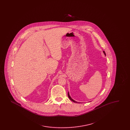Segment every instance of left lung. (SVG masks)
<instances>
[{
  "mask_svg": "<svg viewBox=\"0 0 130 130\" xmlns=\"http://www.w3.org/2000/svg\"><path fill=\"white\" fill-rule=\"evenodd\" d=\"M103 53H104V54H105V55H106V54H105V52L104 51H103ZM68 97H69V98L71 100H72V101H73L74 102H75V103H77V102H76V101H75V100H73V99H72L71 98V96H70V94H69V92H68Z\"/></svg>",
  "mask_w": 130,
  "mask_h": 130,
  "instance_id": "obj_1",
  "label": "left lung"
}]
</instances>
